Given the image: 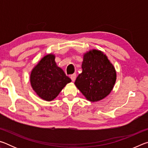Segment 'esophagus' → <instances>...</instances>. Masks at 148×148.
Wrapping results in <instances>:
<instances>
[{"label": "esophagus", "mask_w": 148, "mask_h": 148, "mask_svg": "<svg viewBox=\"0 0 148 148\" xmlns=\"http://www.w3.org/2000/svg\"><path fill=\"white\" fill-rule=\"evenodd\" d=\"M71 78L72 82H74L75 79H76V74H72L71 76Z\"/></svg>", "instance_id": "1"}]
</instances>
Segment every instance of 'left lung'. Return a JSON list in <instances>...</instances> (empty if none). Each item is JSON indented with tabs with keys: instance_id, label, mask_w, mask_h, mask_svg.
Returning <instances> with one entry per match:
<instances>
[{
	"instance_id": "1",
	"label": "left lung",
	"mask_w": 148,
	"mask_h": 148,
	"mask_svg": "<svg viewBox=\"0 0 148 148\" xmlns=\"http://www.w3.org/2000/svg\"><path fill=\"white\" fill-rule=\"evenodd\" d=\"M82 68L74 84L85 97L97 102L107 97L116 83V72L106 55L97 49L87 52Z\"/></svg>"
}]
</instances>
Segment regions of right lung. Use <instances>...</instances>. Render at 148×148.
<instances>
[{
	"mask_svg": "<svg viewBox=\"0 0 148 148\" xmlns=\"http://www.w3.org/2000/svg\"><path fill=\"white\" fill-rule=\"evenodd\" d=\"M54 55L44 56L31 73V86L37 95L46 101H51L58 96L59 92L71 79L64 71L57 66Z\"/></svg>",
	"mask_w": 148,
	"mask_h": 148,
	"instance_id": "add662e5",
	"label": "right lung"
}]
</instances>
